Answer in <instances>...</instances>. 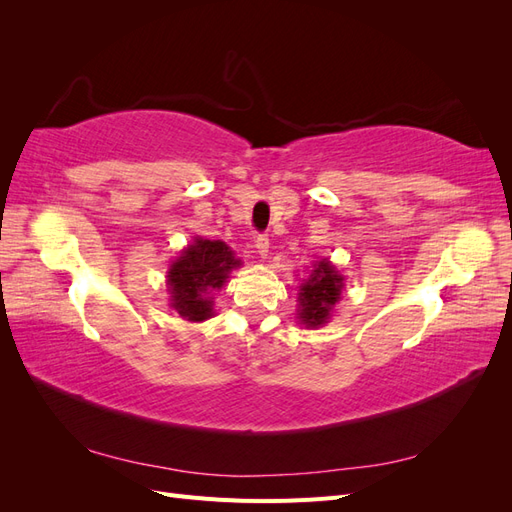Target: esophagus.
<instances>
[{"label": "esophagus", "mask_w": 512, "mask_h": 512, "mask_svg": "<svg viewBox=\"0 0 512 512\" xmlns=\"http://www.w3.org/2000/svg\"><path fill=\"white\" fill-rule=\"evenodd\" d=\"M254 245H256L260 258H267V254H269V237L267 235H258L254 239Z\"/></svg>", "instance_id": "esophagus-1"}]
</instances>
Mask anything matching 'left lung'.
Here are the masks:
<instances>
[{"mask_svg": "<svg viewBox=\"0 0 512 512\" xmlns=\"http://www.w3.org/2000/svg\"><path fill=\"white\" fill-rule=\"evenodd\" d=\"M342 288L344 275L331 265V260H316L307 280L299 286V322L307 329H318L324 322H329L335 303L342 297Z\"/></svg>", "mask_w": 512, "mask_h": 512, "instance_id": "8db88e82", "label": "left lung"}]
</instances>
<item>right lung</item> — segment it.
Wrapping results in <instances>:
<instances>
[{
  "instance_id": "1",
  "label": "right lung",
  "mask_w": 512,
  "mask_h": 512,
  "mask_svg": "<svg viewBox=\"0 0 512 512\" xmlns=\"http://www.w3.org/2000/svg\"><path fill=\"white\" fill-rule=\"evenodd\" d=\"M241 260L235 258L224 241H209L196 237L168 269L170 307L190 322H200L213 316V290H220L232 269Z\"/></svg>"
}]
</instances>
